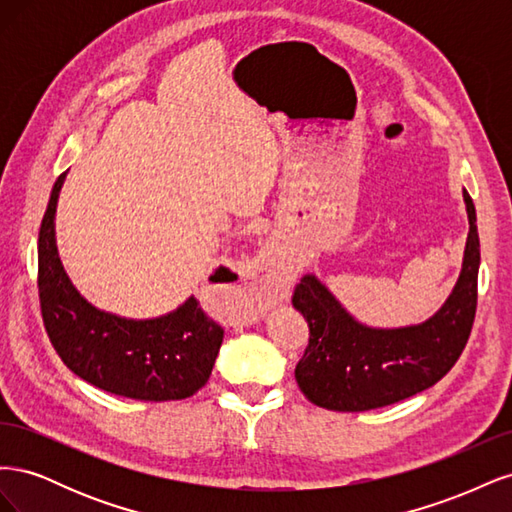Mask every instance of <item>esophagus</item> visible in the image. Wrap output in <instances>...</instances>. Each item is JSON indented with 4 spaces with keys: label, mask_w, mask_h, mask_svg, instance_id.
Here are the masks:
<instances>
[{
    "label": "esophagus",
    "mask_w": 512,
    "mask_h": 512,
    "mask_svg": "<svg viewBox=\"0 0 512 512\" xmlns=\"http://www.w3.org/2000/svg\"><path fill=\"white\" fill-rule=\"evenodd\" d=\"M290 273L286 271L282 258L277 252H267L256 258L254 267L245 275V299L256 305H269L282 299L284 290L288 288Z\"/></svg>",
    "instance_id": "1"
}]
</instances>
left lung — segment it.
Returning a JSON list of instances; mask_svg holds the SVG:
<instances>
[{"instance_id": "left-lung-1", "label": "left lung", "mask_w": 512, "mask_h": 512, "mask_svg": "<svg viewBox=\"0 0 512 512\" xmlns=\"http://www.w3.org/2000/svg\"><path fill=\"white\" fill-rule=\"evenodd\" d=\"M470 232L461 275L436 316L416 327L369 329L356 322L314 275L294 286L292 305L309 327L303 359L294 369L312 404L365 412L397 404L442 380L453 369L476 316L480 243L476 209L463 190Z\"/></svg>"}]
</instances>
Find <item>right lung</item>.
I'll list each match as a JSON object with an SVG mask.
<instances>
[{
  "instance_id": "add662e5",
  "label": "right lung",
  "mask_w": 512,
  "mask_h": 512,
  "mask_svg": "<svg viewBox=\"0 0 512 512\" xmlns=\"http://www.w3.org/2000/svg\"><path fill=\"white\" fill-rule=\"evenodd\" d=\"M66 173L53 185L38 235V294L46 335L70 371L98 389L141 401L192 397L207 384L224 329L190 297L175 312L128 320L89 305L61 267L55 209Z\"/></svg>"
}]
</instances>
